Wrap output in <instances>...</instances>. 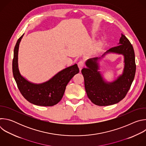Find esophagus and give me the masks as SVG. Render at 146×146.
I'll return each mask as SVG.
<instances>
[{
	"label": "esophagus",
	"instance_id": "esophagus-1",
	"mask_svg": "<svg viewBox=\"0 0 146 146\" xmlns=\"http://www.w3.org/2000/svg\"><path fill=\"white\" fill-rule=\"evenodd\" d=\"M78 68H79V69H80V71H81V69H82V68L84 67V61L83 60H80L78 62Z\"/></svg>",
	"mask_w": 146,
	"mask_h": 146
}]
</instances>
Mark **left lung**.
Segmentation results:
<instances>
[{
  "label": "left lung",
  "instance_id": "8db88e82",
  "mask_svg": "<svg viewBox=\"0 0 146 146\" xmlns=\"http://www.w3.org/2000/svg\"><path fill=\"white\" fill-rule=\"evenodd\" d=\"M109 53L122 54L124 66L123 73L112 82H108L99 71V62ZM86 68L81 73L84 76L85 88L88 98L98 106H109L118 103L128 92L136 72L135 56L132 45L121 33L118 46L111 48L101 57L90 58L86 61Z\"/></svg>",
  "mask_w": 146,
  "mask_h": 146
}]
</instances>
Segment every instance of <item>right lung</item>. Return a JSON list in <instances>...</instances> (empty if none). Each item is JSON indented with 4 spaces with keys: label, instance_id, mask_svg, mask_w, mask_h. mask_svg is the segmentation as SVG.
Instances as JSON below:
<instances>
[{
    "label": "right lung",
    "instance_id": "obj_1",
    "mask_svg": "<svg viewBox=\"0 0 146 146\" xmlns=\"http://www.w3.org/2000/svg\"><path fill=\"white\" fill-rule=\"evenodd\" d=\"M24 35L18 38L14 50L13 73L18 88L23 96L33 105L54 106L62 99L70 80L78 73L77 65L76 64L60 70L48 81L40 84L28 81L21 74L18 68V50Z\"/></svg>",
    "mask_w": 146,
    "mask_h": 146
}]
</instances>
